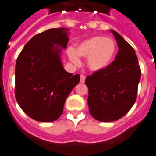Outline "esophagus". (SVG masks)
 <instances>
[{"instance_id":"obj_1","label":"esophagus","mask_w":156,"mask_h":156,"mask_svg":"<svg viewBox=\"0 0 156 156\" xmlns=\"http://www.w3.org/2000/svg\"><path fill=\"white\" fill-rule=\"evenodd\" d=\"M85 80H86V76H85L84 74H81V75H80V82H82V83H84V82H85Z\"/></svg>"}]
</instances>
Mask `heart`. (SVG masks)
<instances>
[{"instance_id": "b5f03b06", "label": "heart", "mask_w": 156, "mask_h": 156, "mask_svg": "<svg viewBox=\"0 0 156 156\" xmlns=\"http://www.w3.org/2000/svg\"><path fill=\"white\" fill-rule=\"evenodd\" d=\"M116 52L115 43L104 36H95L86 39L76 46L75 50L70 48L68 55L75 64L79 63L78 55L87 58V65L94 71L104 70L113 61Z\"/></svg>"}]
</instances>
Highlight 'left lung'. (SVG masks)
Wrapping results in <instances>:
<instances>
[{
    "instance_id": "8db88e82",
    "label": "left lung",
    "mask_w": 156,
    "mask_h": 156,
    "mask_svg": "<svg viewBox=\"0 0 156 156\" xmlns=\"http://www.w3.org/2000/svg\"><path fill=\"white\" fill-rule=\"evenodd\" d=\"M119 52L104 70L86 79L89 112L101 122L116 121L130 110L136 101L141 70L132 46L115 30Z\"/></svg>"
}]
</instances>
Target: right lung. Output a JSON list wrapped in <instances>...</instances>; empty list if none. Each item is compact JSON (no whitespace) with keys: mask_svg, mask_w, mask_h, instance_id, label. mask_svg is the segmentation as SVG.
<instances>
[{"mask_svg":"<svg viewBox=\"0 0 156 156\" xmlns=\"http://www.w3.org/2000/svg\"><path fill=\"white\" fill-rule=\"evenodd\" d=\"M65 28L49 29L34 36L25 44L16 63L15 96L31 119L52 122L60 117L66 99L80 81L63 69L60 48L67 47Z\"/></svg>","mask_w":156,"mask_h":156,"instance_id":"obj_1","label":"right lung"}]
</instances>
